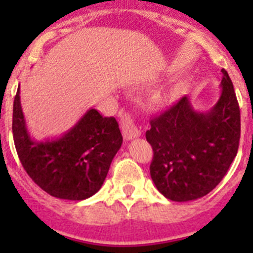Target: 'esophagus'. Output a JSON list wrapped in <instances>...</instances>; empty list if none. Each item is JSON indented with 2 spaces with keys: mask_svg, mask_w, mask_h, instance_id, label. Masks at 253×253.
I'll list each match as a JSON object with an SVG mask.
<instances>
[{
  "mask_svg": "<svg viewBox=\"0 0 253 253\" xmlns=\"http://www.w3.org/2000/svg\"><path fill=\"white\" fill-rule=\"evenodd\" d=\"M122 131L123 137L126 140L134 139V138H137L140 135V130L137 128V125L134 124L133 120L130 119V116H125V118H123Z\"/></svg>",
  "mask_w": 253,
  "mask_h": 253,
  "instance_id": "34e87169",
  "label": "esophagus"
}]
</instances>
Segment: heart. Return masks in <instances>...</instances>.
<instances>
[{"label": "heart", "mask_w": 253, "mask_h": 253, "mask_svg": "<svg viewBox=\"0 0 253 253\" xmlns=\"http://www.w3.org/2000/svg\"><path fill=\"white\" fill-rule=\"evenodd\" d=\"M184 84H173V86H171L169 88H167V90L154 92L153 96H152V100L158 105H166L169 104V102L173 101L175 99H177L178 96L184 92Z\"/></svg>", "instance_id": "heart-1"}]
</instances>
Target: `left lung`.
<instances>
[{"instance_id":"left-lung-1","label":"left lung","mask_w":253,"mask_h":253,"mask_svg":"<svg viewBox=\"0 0 253 253\" xmlns=\"http://www.w3.org/2000/svg\"><path fill=\"white\" fill-rule=\"evenodd\" d=\"M222 73V92L210 110H196L184 96L151 120L146 133L153 148L151 177L172 202H190L209 194L237 156L240 106L227 71Z\"/></svg>"}]
</instances>
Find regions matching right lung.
<instances>
[{
  "label": "right lung",
  "instance_id": "add662e5",
  "mask_svg": "<svg viewBox=\"0 0 253 253\" xmlns=\"http://www.w3.org/2000/svg\"><path fill=\"white\" fill-rule=\"evenodd\" d=\"M12 134L28 175L49 195L64 200L95 195L123 143L115 118H104L92 107L60 137L35 140L22 113L20 86L13 100Z\"/></svg>",
  "mask_w": 253,
  "mask_h": 253
}]
</instances>
